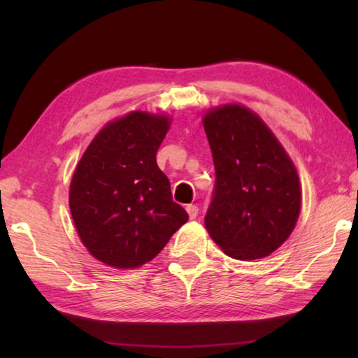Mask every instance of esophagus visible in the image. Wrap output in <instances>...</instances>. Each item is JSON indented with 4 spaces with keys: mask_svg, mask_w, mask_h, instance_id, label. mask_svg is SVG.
<instances>
[{
    "mask_svg": "<svg viewBox=\"0 0 358 358\" xmlns=\"http://www.w3.org/2000/svg\"><path fill=\"white\" fill-rule=\"evenodd\" d=\"M186 211H187V215H189V217L191 220H194V217H197V215H199V208H197V205H187L186 207Z\"/></svg>",
    "mask_w": 358,
    "mask_h": 358,
    "instance_id": "esophagus-1",
    "label": "esophagus"
}]
</instances>
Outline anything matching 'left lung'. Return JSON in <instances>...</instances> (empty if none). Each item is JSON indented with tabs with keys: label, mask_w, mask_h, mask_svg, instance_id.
I'll return each mask as SVG.
<instances>
[{
	"label": "left lung",
	"mask_w": 358,
	"mask_h": 358,
	"mask_svg": "<svg viewBox=\"0 0 358 358\" xmlns=\"http://www.w3.org/2000/svg\"><path fill=\"white\" fill-rule=\"evenodd\" d=\"M216 172L205 227L227 256L262 259L289 238L300 215V181L273 132L250 108L216 107L203 117Z\"/></svg>",
	"instance_id": "1"
}]
</instances>
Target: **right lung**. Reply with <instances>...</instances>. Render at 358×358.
Segmentation results:
<instances>
[{"instance_id": "obj_1", "label": "right lung", "mask_w": 358, "mask_h": 358, "mask_svg": "<svg viewBox=\"0 0 358 358\" xmlns=\"http://www.w3.org/2000/svg\"><path fill=\"white\" fill-rule=\"evenodd\" d=\"M169 126L166 115L131 112L104 126L78 161L71 215L85 248L106 265L150 262L189 217L156 164Z\"/></svg>"}]
</instances>
